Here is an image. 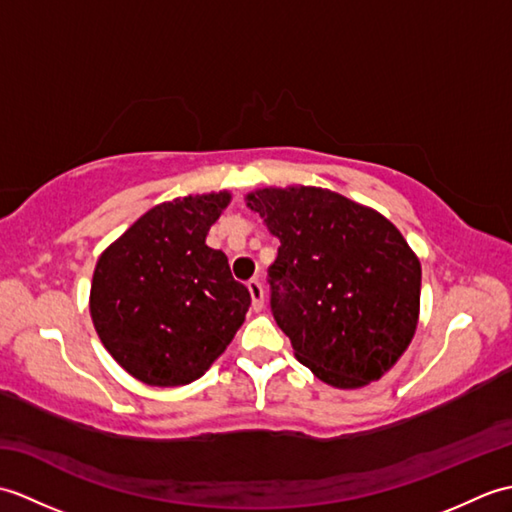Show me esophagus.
<instances>
[{
	"mask_svg": "<svg viewBox=\"0 0 512 512\" xmlns=\"http://www.w3.org/2000/svg\"><path fill=\"white\" fill-rule=\"evenodd\" d=\"M248 292H250V299H253V310L259 312L264 308V288L259 284V279L248 281Z\"/></svg>",
	"mask_w": 512,
	"mask_h": 512,
	"instance_id": "esophagus-1",
	"label": "esophagus"
}]
</instances>
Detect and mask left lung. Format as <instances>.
<instances>
[{"mask_svg": "<svg viewBox=\"0 0 512 512\" xmlns=\"http://www.w3.org/2000/svg\"><path fill=\"white\" fill-rule=\"evenodd\" d=\"M281 246L270 308L297 361L358 389L405 354L420 317V259L385 215L321 187L250 191Z\"/></svg>", "mask_w": 512, "mask_h": 512, "instance_id": "left-lung-1", "label": "left lung"}]
</instances>
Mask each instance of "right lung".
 <instances>
[{"label": "right lung", "instance_id": "1", "mask_svg": "<svg viewBox=\"0 0 512 512\" xmlns=\"http://www.w3.org/2000/svg\"><path fill=\"white\" fill-rule=\"evenodd\" d=\"M231 193L162 202L107 246L90 314L105 350L151 387L198 380L233 341L250 306L222 250L206 246Z\"/></svg>", "mask_w": 512, "mask_h": 512}]
</instances>
